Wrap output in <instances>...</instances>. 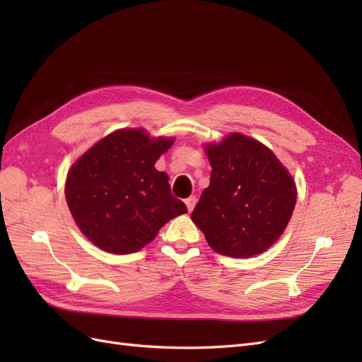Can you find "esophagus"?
I'll return each instance as SVG.
<instances>
[{"label":"esophagus","mask_w":362,"mask_h":362,"mask_svg":"<svg viewBox=\"0 0 362 362\" xmlns=\"http://www.w3.org/2000/svg\"><path fill=\"white\" fill-rule=\"evenodd\" d=\"M196 202H198V199H196V196H190V198L185 199V205H187V210H189V213H192V211H193V208H194Z\"/></svg>","instance_id":"1"}]
</instances>
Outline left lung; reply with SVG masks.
Segmentation results:
<instances>
[{"instance_id": "left-lung-1", "label": "left lung", "mask_w": 362, "mask_h": 362, "mask_svg": "<svg viewBox=\"0 0 362 362\" xmlns=\"http://www.w3.org/2000/svg\"><path fill=\"white\" fill-rule=\"evenodd\" d=\"M211 164L192 221L217 254L249 258L269 249L287 228L298 193L273 152L240 133L205 145Z\"/></svg>"}]
</instances>
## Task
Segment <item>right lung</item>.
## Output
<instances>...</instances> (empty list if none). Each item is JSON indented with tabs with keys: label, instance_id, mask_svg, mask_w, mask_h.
<instances>
[{
	"label": "right lung",
	"instance_id": "1",
	"mask_svg": "<svg viewBox=\"0 0 362 362\" xmlns=\"http://www.w3.org/2000/svg\"><path fill=\"white\" fill-rule=\"evenodd\" d=\"M173 137L117 129L74 163L64 194L80 231L112 254L137 252L187 206L170 193L168 173L154 164Z\"/></svg>",
	"mask_w": 362,
	"mask_h": 362
}]
</instances>
